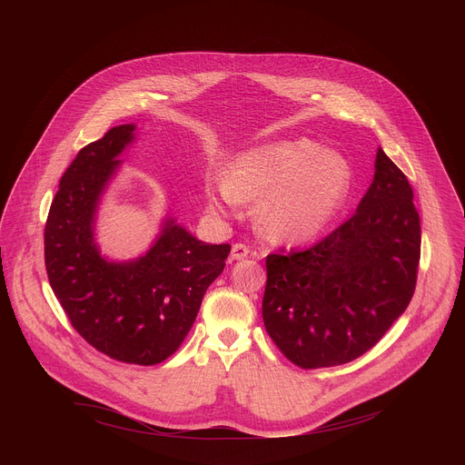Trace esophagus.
I'll use <instances>...</instances> for the list:
<instances>
[{"label": "esophagus", "instance_id": "obj_1", "mask_svg": "<svg viewBox=\"0 0 465 465\" xmlns=\"http://www.w3.org/2000/svg\"><path fill=\"white\" fill-rule=\"evenodd\" d=\"M248 253H250L248 246H244V244L237 242V244H233V246H232V253H230V257H232L233 261H241V259L248 257Z\"/></svg>", "mask_w": 465, "mask_h": 465}]
</instances>
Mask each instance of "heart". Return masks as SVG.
<instances>
[{
	"label": "heart",
	"instance_id": "obj_1",
	"mask_svg": "<svg viewBox=\"0 0 465 465\" xmlns=\"http://www.w3.org/2000/svg\"><path fill=\"white\" fill-rule=\"evenodd\" d=\"M353 185L344 154L311 140H285L237 156L223 187L208 185L206 208L228 215L237 203L259 198L255 221L276 239L305 241L335 219Z\"/></svg>",
	"mask_w": 465,
	"mask_h": 465
}]
</instances>
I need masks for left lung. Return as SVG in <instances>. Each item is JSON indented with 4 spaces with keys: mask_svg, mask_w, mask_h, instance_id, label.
Segmentation results:
<instances>
[{
    "mask_svg": "<svg viewBox=\"0 0 465 465\" xmlns=\"http://www.w3.org/2000/svg\"><path fill=\"white\" fill-rule=\"evenodd\" d=\"M407 176L379 147L355 215L302 252L267 257L262 322L300 368L346 364L409 307L421 228Z\"/></svg>",
    "mask_w": 465,
    "mask_h": 465,
    "instance_id": "obj_1",
    "label": "left lung"
}]
</instances>
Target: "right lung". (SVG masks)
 Returning <instances> with one entry per match:
<instances>
[{"label": "right lung", "instance_id": "add662e5", "mask_svg": "<svg viewBox=\"0 0 465 465\" xmlns=\"http://www.w3.org/2000/svg\"><path fill=\"white\" fill-rule=\"evenodd\" d=\"M134 140V123L114 126L64 173L45 223V271L88 344L115 361L153 366L183 342L208 287L224 271L230 244L196 239L167 213L138 257L101 253L97 212L123 163L119 156Z\"/></svg>", "mask_w": 465, "mask_h": 465}]
</instances>
